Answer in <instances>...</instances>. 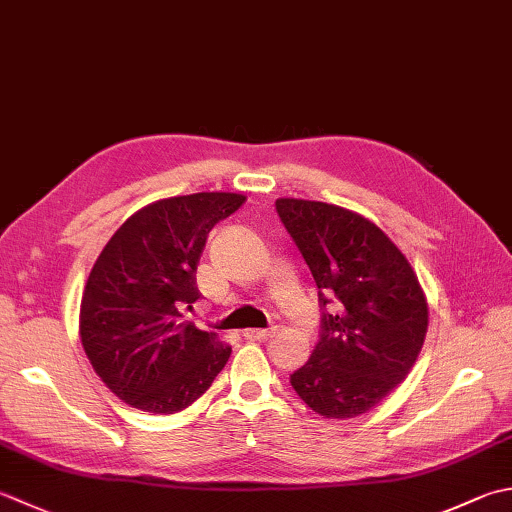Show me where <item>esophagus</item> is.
Instances as JSON below:
<instances>
[{
    "label": "esophagus",
    "mask_w": 512,
    "mask_h": 512,
    "mask_svg": "<svg viewBox=\"0 0 512 512\" xmlns=\"http://www.w3.org/2000/svg\"><path fill=\"white\" fill-rule=\"evenodd\" d=\"M275 328H248L244 330V337L250 339V342H264V339L273 337Z\"/></svg>",
    "instance_id": "34e87169"
}]
</instances>
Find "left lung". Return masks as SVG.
Masks as SVG:
<instances>
[{"mask_svg": "<svg viewBox=\"0 0 512 512\" xmlns=\"http://www.w3.org/2000/svg\"><path fill=\"white\" fill-rule=\"evenodd\" d=\"M275 208L313 273L319 304L335 302L290 386L317 415H364L404 382L424 346V290L402 250L370 219L293 197L277 199Z\"/></svg>", "mask_w": 512, "mask_h": 512, "instance_id": "1", "label": "left lung"}]
</instances>
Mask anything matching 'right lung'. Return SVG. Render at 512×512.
Here are the masks:
<instances>
[{
	"instance_id": "obj_1",
	"label": "right lung",
	"mask_w": 512,
	"mask_h": 512,
	"mask_svg": "<svg viewBox=\"0 0 512 512\" xmlns=\"http://www.w3.org/2000/svg\"><path fill=\"white\" fill-rule=\"evenodd\" d=\"M244 202L237 193L159 199L130 215L99 253L79 337L95 373L128 406L179 413L226 366L230 346L182 322V310L199 299L195 273L208 233Z\"/></svg>"
}]
</instances>
